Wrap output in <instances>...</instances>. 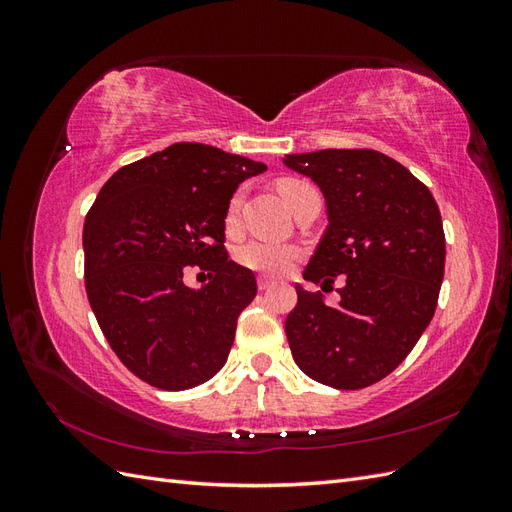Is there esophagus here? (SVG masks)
I'll use <instances>...</instances> for the list:
<instances>
[{
  "label": "esophagus",
  "instance_id": "1",
  "mask_svg": "<svg viewBox=\"0 0 512 512\" xmlns=\"http://www.w3.org/2000/svg\"><path fill=\"white\" fill-rule=\"evenodd\" d=\"M273 286L271 280H267V277H258V290H269Z\"/></svg>",
  "mask_w": 512,
  "mask_h": 512
}]
</instances>
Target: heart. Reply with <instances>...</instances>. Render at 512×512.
<instances>
[{
    "label": "heart",
    "mask_w": 512,
    "mask_h": 512,
    "mask_svg": "<svg viewBox=\"0 0 512 512\" xmlns=\"http://www.w3.org/2000/svg\"><path fill=\"white\" fill-rule=\"evenodd\" d=\"M309 188L305 181L299 179H284L280 183V192L286 198V203L292 205V200L297 198L301 190ZM243 203V194L235 192L228 200L226 207V224L235 226L239 211ZM299 258V247H294L290 243H275V241H265V239H252L245 245H241L237 250V260L239 265L245 269L256 271V273H265V275H282L286 273L292 262Z\"/></svg>",
    "instance_id": "b5f03b06"
}]
</instances>
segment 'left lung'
<instances>
[{
    "label": "left lung",
    "instance_id": "obj_1",
    "mask_svg": "<svg viewBox=\"0 0 512 512\" xmlns=\"http://www.w3.org/2000/svg\"><path fill=\"white\" fill-rule=\"evenodd\" d=\"M286 166L312 177L327 200L329 226L303 277L333 284L337 305L297 286L286 318L294 361L333 389L356 391L406 359L438 305L444 277L440 209L423 181L374 149L292 153Z\"/></svg>",
    "mask_w": 512,
    "mask_h": 512
}]
</instances>
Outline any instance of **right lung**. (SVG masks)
Here are the masks:
<instances>
[{"mask_svg":"<svg viewBox=\"0 0 512 512\" xmlns=\"http://www.w3.org/2000/svg\"><path fill=\"white\" fill-rule=\"evenodd\" d=\"M262 162L177 143L119 168L91 205L85 290L108 346L136 378L162 391L192 389L224 367L256 277L228 258L224 220L243 179ZM190 266L209 270L200 291Z\"/></svg>","mask_w":512,"mask_h":512,"instance_id":"right-lung-1","label":"right lung"}]
</instances>
